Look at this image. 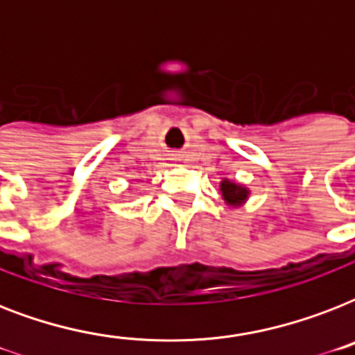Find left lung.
I'll return each instance as SVG.
<instances>
[{
	"label": "left lung",
	"mask_w": 355,
	"mask_h": 355,
	"mask_svg": "<svg viewBox=\"0 0 355 355\" xmlns=\"http://www.w3.org/2000/svg\"><path fill=\"white\" fill-rule=\"evenodd\" d=\"M223 199L227 200V205L230 206H241L248 197V189L243 186L230 182V180H223L221 182Z\"/></svg>",
	"instance_id": "left-lung-1"
}]
</instances>
